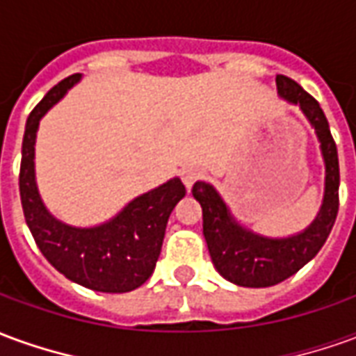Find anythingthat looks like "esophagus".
<instances>
[{
	"mask_svg": "<svg viewBox=\"0 0 356 356\" xmlns=\"http://www.w3.org/2000/svg\"><path fill=\"white\" fill-rule=\"evenodd\" d=\"M204 175H206V171L202 170V168H186V170H183V173H181V179H183V183H185L186 188H191V186H193L196 181H200Z\"/></svg>",
	"mask_w": 356,
	"mask_h": 356,
	"instance_id": "34e87169",
	"label": "esophagus"
}]
</instances>
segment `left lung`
Returning a JSON list of instances; mask_svg holds the SVG:
<instances>
[{"mask_svg": "<svg viewBox=\"0 0 356 356\" xmlns=\"http://www.w3.org/2000/svg\"><path fill=\"white\" fill-rule=\"evenodd\" d=\"M278 95L288 102L299 104L301 112L311 122L321 143V152L326 165L324 198L318 216L305 231L288 238L261 236L231 216L223 198L216 188L204 181L194 183L193 196L200 202L204 219V238L217 273L229 282L246 288H267L282 282L307 265L321 252L336 223L339 209V162L337 148L330 133L328 120L321 104L305 89L288 76H276Z\"/></svg>", "mask_w": 356, "mask_h": 356, "instance_id": "obj_1", "label": "left lung"}]
</instances>
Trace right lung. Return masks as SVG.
Listing matches in <instances>:
<instances>
[{
  "label": "right lung",
  "instance_id": "add662e5",
  "mask_svg": "<svg viewBox=\"0 0 356 356\" xmlns=\"http://www.w3.org/2000/svg\"><path fill=\"white\" fill-rule=\"evenodd\" d=\"M80 78V74H72L57 83L28 116L19 175L20 202L40 252L60 275L89 290L125 293L143 286L152 275L168 219L186 191L181 179L173 177L137 196L110 221L89 229L66 225L51 216L35 185V133L45 112Z\"/></svg>",
  "mask_w": 356,
  "mask_h": 356
}]
</instances>
